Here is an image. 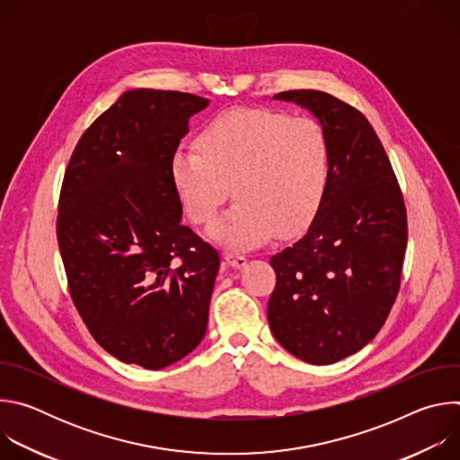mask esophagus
I'll return each mask as SVG.
<instances>
[{
	"label": "esophagus",
	"mask_w": 460,
	"mask_h": 460,
	"mask_svg": "<svg viewBox=\"0 0 460 460\" xmlns=\"http://www.w3.org/2000/svg\"><path fill=\"white\" fill-rule=\"evenodd\" d=\"M226 261L233 270H242L247 264V258L243 254H234V252H226Z\"/></svg>",
	"instance_id": "obj_1"
}]
</instances>
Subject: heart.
<instances>
[{"instance_id":"heart-1","label":"heart","mask_w":460,"mask_h":460,"mask_svg":"<svg viewBox=\"0 0 460 460\" xmlns=\"http://www.w3.org/2000/svg\"><path fill=\"white\" fill-rule=\"evenodd\" d=\"M332 172L330 138L320 121L275 109H233L213 118L181 147L171 178L185 215L208 226L229 199L234 206L209 234L229 249H251L273 231L293 234L316 215Z\"/></svg>"}]
</instances>
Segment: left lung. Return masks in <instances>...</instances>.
Masks as SVG:
<instances>
[{"instance_id":"obj_1","label":"left lung","mask_w":460,"mask_h":460,"mask_svg":"<svg viewBox=\"0 0 460 460\" xmlns=\"http://www.w3.org/2000/svg\"><path fill=\"white\" fill-rule=\"evenodd\" d=\"M275 100L307 109L325 128L332 172L298 242L271 256L277 286L271 333L296 358L335 364L375 339L401 288L406 206L387 155L366 116L322 91Z\"/></svg>"}]
</instances>
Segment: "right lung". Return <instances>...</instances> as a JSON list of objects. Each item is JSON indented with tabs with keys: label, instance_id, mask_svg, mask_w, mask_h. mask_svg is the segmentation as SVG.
I'll use <instances>...</instances> for the list:
<instances>
[{
	"label": "right lung",
	"instance_id": "1",
	"mask_svg": "<svg viewBox=\"0 0 460 460\" xmlns=\"http://www.w3.org/2000/svg\"><path fill=\"white\" fill-rule=\"evenodd\" d=\"M208 98L123 93L80 138L63 176L58 245L94 341L125 364L162 369L208 330L218 251L181 224L171 160Z\"/></svg>",
	"mask_w": 460,
	"mask_h": 460
}]
</instances>
